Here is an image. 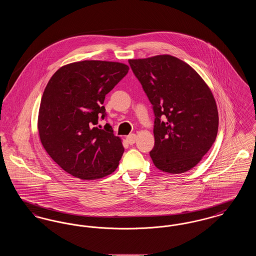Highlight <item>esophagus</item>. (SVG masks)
Segmentation results:
<instances>
[{"label":"esophagus","mask_w":256,"mask_h":256,"mask_svg":"<svg viewBox=\"0 0 256 256\" xmlns=\"http://www.w3.org/2000/svg\"><path fill=\"white\" fill-rule=\"evenodd\" d=\"M136 141V135L135 134H130L128 136H126V142L130 144V145H134Z\"/></svg>","instance_id":"1"}]
</instances>
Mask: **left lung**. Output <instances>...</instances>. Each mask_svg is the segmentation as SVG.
I'll return each mask as SVG.
<instances>
[{
  "label": "left lung",
  "instance_id": "8db88e82",
  "mask_svg": "<svg viewBox=\"0 0 256 256\" xmlns=\"http://www.w3.org/2000/svg\"><path fill=\"white\" fill-rule=\"evenodd\" d=\"M128 63L152 104L154 164L170 174L192 169L218 132V110L209 87L191 66L169 54Z\"/></svg>",
  "mask_w": 256,
  "mask_h": 256
}]
</instances>
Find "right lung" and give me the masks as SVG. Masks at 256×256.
<instances>
[{"instance_id": "add662e5", "label": "right lung", "mask_w": 256, "mask_h": 256, "mask_svg": "<svg viewBox=\"0 0 256 256\" xmlns=\"http://www.w3.org/2000/svg\"><path fill=\"white\" fill-rule=\"evenodd\" d=\"M119 62L84 60L65 65L50 78L38 115L41 143L52 160L82 180H98L117 169L124 146L106 122V95L128 72Z\"/></svg>"}]
</instances>
